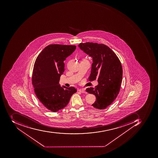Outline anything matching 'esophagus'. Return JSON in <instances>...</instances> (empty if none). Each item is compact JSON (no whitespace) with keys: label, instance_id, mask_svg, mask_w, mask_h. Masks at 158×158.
<instances>
[{"label":"esophagus","instance_id":"esophagus-1","mask_svg":"<svg viewBox=\"0 0 158 158\" xmlns=\"http://www.w3.org/2000/svg\"><path fill=\"white\" fill-rule=\"evenodd\" d=\"M79 91L80 92H81V93H86V91H85V89H79Z\"/></svg>","mask_w":158,"mask_h":158}]
</instances>
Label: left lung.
<instances>
[{"instance_id":"obj_1","label":"left lung","mask_w":158,"mask_h":158,"mask_svg":"<svg viewBox=\"0 0 158 158\" xmlns=\"http://www.w3.org/2000/svg\"><path fill=\"white\" fill-rule=\"evenodd\" d=\"M78 46L92 58L89 81L98 80V85L94 88L86 89L96 98L92 106L99 110L105 109L113 103L120 91L123 77L121 64L116 54L105 44L87 42L81 43Z\"/></svg>"}]
</instances>
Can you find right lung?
<instances>
[{
    "instance_id": "add662e5",
    "label": "right lung",
    "mask_w": 158,
    "mask_h": 158,
    "mask_svg": "<svg viewBox=\"0 0 158 158\" xmlns=\"http://www.w3.org/2000/svg\"><path fill=\"white\" fill-rule=\"evenodd\" d=\"M76 48V45L50 44L36 59L31 80L34 90L42 105L52 112L65 107L77 92L74 87H61L59 84L64 71V61Z\"/></svg>"
}]
</instances>
